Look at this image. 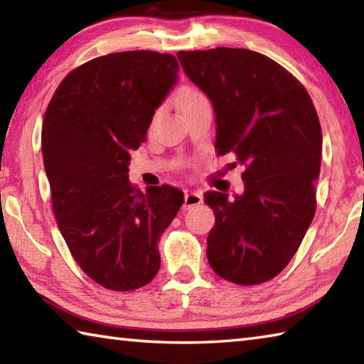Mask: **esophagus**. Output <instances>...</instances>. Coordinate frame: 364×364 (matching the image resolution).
Here are the masks:
<instances>
[{
  "mask_svg": "<svg viewBox=\"0 0 364 364\" xmlns=\"http://www.w3.org/2000/svg\"><path fill=\"white\" fill-rule=\"evenodd\" d=\"M203 200V197L200 193H196V191H189V193L184 194V203H183V208L184 210H189L196 207V205H200Z\"/></svg>",
  "mask_w": 364,
  "mask_h": 364,
  "instance_id": "obj_1",
  "label": "esophagus"
}]
</instances>
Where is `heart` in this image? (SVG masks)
Returning a JSON list of instances; mask_svg holds the SVG:
<instances>
[{
    "label": "heart",
    "instance_id": "obj_1",
    "mask_svg": "<svg viewBox=\"0 0 364 364\" xmlns=\"http://www.w3.org/2000/svg\"><path fill=\"white\" fill-rule=\"evenodd\" d=\"M202 97H203L202 92L196 90V89H189V90H186V92H184V94L181 95V107H186V105L193 103V102H196V100H199V98H202Z\"/></svg>",
    "mask_w": 364,
    "mask_h": 364
}]
</instances>
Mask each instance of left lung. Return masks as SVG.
Wrapping results in <instances>:
<instances>
[{
  "label": "left lung",
  "instance_id": "1",
  "mask_svg": "<svg viewBox=\"0 0 364 364\" xmlns=\"http://www.w3.org/2000/svg\"><path fill=\"white\" fill-rule=\"evenodd\" d=\"M181 67L213 103L218 154L245 167V191L205 193L215 211L207 257L221 279L257 285L288 266L316 210L321 127L304 85L248 49L180 50Z\"/></svg>",
  "mask_w": 364,
  "mask_h": 364
}]
</instances>
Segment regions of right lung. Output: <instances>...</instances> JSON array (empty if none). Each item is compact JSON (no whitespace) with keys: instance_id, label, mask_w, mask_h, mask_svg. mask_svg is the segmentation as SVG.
<instances>
[{"instance_id":"1","label":"right lung","mask_w":364,"mask_h":364,"mask_svg":"<svg viewBox=\"0 0 364 364\" xmlns=\"http://www.w3.org/2000/svg\"><path fill=\"white\" fill-rule=\"evenodd\" d=\"M176 58L114 52L58 84L41 143L52 210L77 266L111 291H134L161 267L157 242L184 202L168 184L141 193L129 181L130 151L146 140L156 108L178 79Z\"/></svg>"}]
</instances>
